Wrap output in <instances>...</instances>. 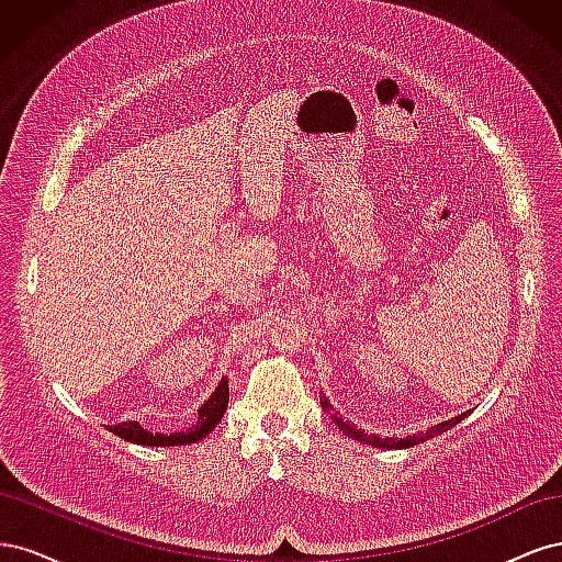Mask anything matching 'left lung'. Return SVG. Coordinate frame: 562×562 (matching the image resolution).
Wrapping results in <instances>:
<instances>
[{"label":"left lung","instance_id":"8db88e82","mask_svg":"<svg viewBox=\"0 0 562 562\" xmlns=\"http://www.w3.org/2000/svg\"><path fill=\"white\" fill-rule=\"evenodd\" d=\"M321 405L326 407V413H328V415H330V419L335 422V427H337L339 431H342L345 436H349V438H353V440H359V443H366V446H372V448H386V450H403V448L419 446V443H424V440H429V438H434V436H438V434H443V431L452 429L454 424H459V422H462L464 417H469V415H471V411H467V413L457 415V417H452V419H446V422L436 424V427L427 429L424 434H417V436L413 434V436H405V438H382V436H375V434H366L363 429L353 427V424L345 422V419L339 417L337 413H333L330 401H328L326 396L321 398Z\"/></svg>","mask_w":562,"mask_h":562}]
</instances>
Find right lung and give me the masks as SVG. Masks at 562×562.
<instances>
[{"mask_svg": "<svg viewBox=\"0 0 562 562\" xmlns=\"http://www.w3.org/2000/svg\"><path fill=\"white\" fill-rule=\"evenodd\" d=\"M227 403H229V384H227V378H223L217 382L211 398L196 411V422L190 429L176 431V434H151L140 427V422H122V424H114V427H110V431L135 446H151V448L190 446V443H196V440H201V438H206L217 427V424L223 422Z\"/></svg>", "mask_w": 562, "mask_h": 562, "instance_id": "right-lung-1", "label": "right lung"}]
</instances>
